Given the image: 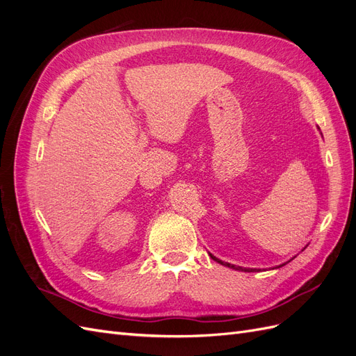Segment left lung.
<instances>
[{"instance_id":"obj_1","label":"left lung","mask_w":356,"mask_h":356,"mask_svg":"<svg viewBox=\"0 0 356 356\" xmlns=\"http://www.w3.org/2000/svg\"><path fill=\"white\" fill-rule=\"evenodd\" d=\"M211 257H212V260H215V261L220 263V264H222V266H227V267H230V268H234V270H242V272H255V268H243V267H239V266H233V264H230V263H224V261L218 260L217 257H213L212 254H211Z\"/></svg>"}]
</instances>
